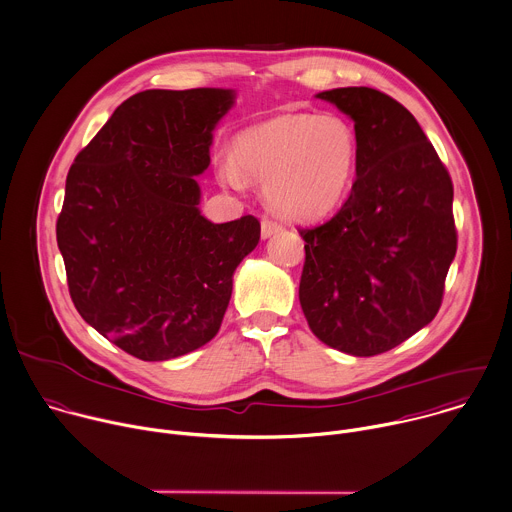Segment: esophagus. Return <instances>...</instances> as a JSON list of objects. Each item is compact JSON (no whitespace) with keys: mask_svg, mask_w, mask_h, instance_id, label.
<instances>
[{"mask_svg":"<svg viewBox=\"0 0 512 512\" xmlns=\"http://www.w3.org/2000/svg\"><path fill=\"white\" fill-rule=\"evenodd\" d=\"M282 230V224H278V222H274V220H270V218H264L262 220V238L266 240V238H270V236H274V234H278Z\"/></svg>","mask_w":512,"mask_h":512,"instance_id":"esophagus-1","label":"esophagus"}]
</instances>
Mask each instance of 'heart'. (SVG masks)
<instances>
[{"instance_id": "heart-1", "label": "heart", "mask_w": 512, "mask_h": 512, "mask_svg": "<svg viewBox=\"0 0 512 512\" xmlns=\"http://www.w3.org/2000/svg\"><path fill=\"white\" fill-rule=\"evenodd\" d=\"M356 158V134L344 118L282 114L236 136L234 156L218 162V180L232 190H242L248 178L258 180L272 210L316 220L348 194Z\"/></svg>"}]
</instances>
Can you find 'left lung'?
<instances>
[{"instance_id": "8db88e82", "label": "left lung", "mask_w": 512, "mask_h": 512, "mask_svg": "<svg viewBox=\"0 0 512 512\" xmlns=\"http://www.w3.org/2000/svg\"><path fill=\"white\" fill-rule=\"evenodd\" d=\"M354 122L356 180L338 214L300 230V306L326 346L382 354L436 316L456 254L452 182L414 116L372 88L316 94Z\"/></svg>"}]
</instances>
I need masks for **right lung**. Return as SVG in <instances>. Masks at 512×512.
I'll list each match as a JSON object with an SVG mask.
<instances>
[{
	"instance_id": "right-lung-1",
	"label": "right lung",
	"mask_w": 512,
	"mask_h": 512,
	"mask_svg": "<svg viewBox=\"0 0 512 512\" xmlns=\"http://www.w3.org/2000/svg\"><path fill=\"white\" fill-rule=\"evenodd\" d=\"M234 90H146L116 108L78 154L58 218L80 316L128 354L156 362L210 342L238 264L256 248L254 216H202L196 176L210 166Z\"/></svg>"
}]
</instances>
